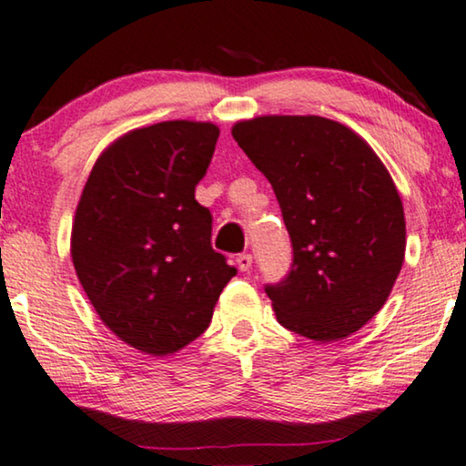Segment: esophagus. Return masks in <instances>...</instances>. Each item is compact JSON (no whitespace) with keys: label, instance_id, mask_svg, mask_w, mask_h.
I'll list each match as a JSON object with an SVG mask.
<instances>
[{"label":"esophagus","instance_id":"esophagus-1","mask_svg":"<svg viewBox=\"0 0 466 466\" xmlns=\"http://www.w3.org/2000/svg\"><path fill=\"white\" fill-rule=\"evenodd\" d=\"M235 262H238L239 271H249V267H252V254H239Z\"/></svg>","mask_w":466,"mask_h":466}]
</instances>
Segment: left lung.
Returning <instances> with one entry per match:
<instances>
[{"label":"left lung","instance_id":"obj_1","mask_svg":"<svg viewBox=\"0 0 466 466\" xmlns=\"http://www.w3.org/2000/svg\"><path fill=\"white\" fill-rule=\"evenodd\" d=\"M233 138L265 174L292 241L288 278L267 286L283 328L334 342L387 302L406 256L393 178L360 134L319 116L238 121Z\"/></svg>","mask_w":466,"mask_h":466}]
</instances>
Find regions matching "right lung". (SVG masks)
Listing matches in <instances>:
<instances>
[{
  "mask_svg": "<svg viewBox=\"0 0 466 466\" xmlns=\"http://www.w3.org/2000/svg\"><path fill=\"white\" fill-rule=\"evenodd\" d=\"M210 121L137 127L94 164L71 228V258L94 311L140 353H177L210 326L238 268L212 249L195 199L218 140Z\"/></svg>",
  "mask_w": 466,
  "mask_h": 466,
  "instance_id": "add662e5",
  "label": "right lung"
}]
</instances>
